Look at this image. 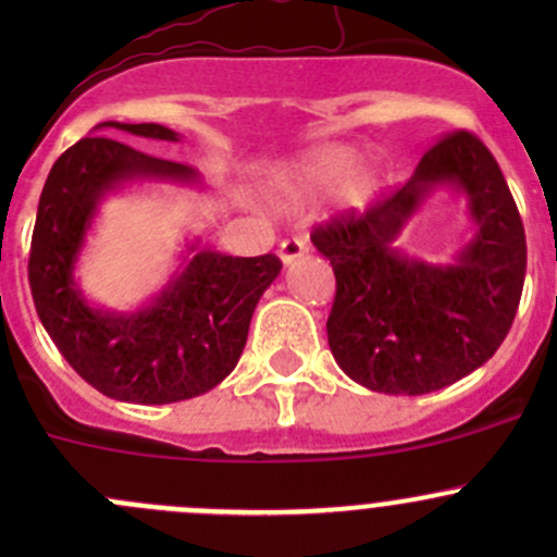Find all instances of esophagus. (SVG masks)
<instances>
[{"label":"esophagus","instance_id":"34e87169","mask_svg":"<svg viewBox=\"0 0 557 557\" xmlns=\"http://www.w3.org/2000/svg\"><path fill=\"white\" fill-rule=\"evenodd\" d=\"M307 250H310V247H307V243L301 237L283 239V243H280V261H283L285 267H290V263L299 261Z\"/></svg>","mask_w":557,"mask_h":557}]
</instances>
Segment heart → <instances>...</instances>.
I'll list each match as a JSON object with an SVG mask.
<instances>
[{
    "mask_svg": "<svg viewBox=\"0 0 557 557\" xmlns=\"http://www.w3.org/2000/svg\"><path fill=\"white\" fill-rule=\"evenodd\" d=\"M358 164H361V150L352 145H323L296 164L285 166L274 180V188L285 205H299V201L312 199V196L345 183ZM374 180H377L374 170L361 174L363 185H372Z\"/></svg>",
    "mask_w": 557,
    "mask_h": 557,
    "instance_id": "1",
    "label": "heart"
}]
</instances>
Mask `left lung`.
Masks as SVG:
<instances>
[{"instance_id": "1", "label": "left lung", "mask_w": 557, "mask_h": 557, "mask_svg": "<svg viewBox=\"0 0 557 557\" xmlns=\"http://www.w3.org/2000/svg\"><path fill=\"white\" fill-rule=\"evenodd\" d=\"M440 184L470 201L475 237L453 264L404 257L392 243ZM334 267L329 347L358 385L423 396L458 383L502 347L525 280V232L491 150L469 132L442 137L412 177L367 212L312 232Z\"/></svg>"}]
</instances>
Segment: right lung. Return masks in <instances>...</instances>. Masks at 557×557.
I'll use <instances>...</instances> for the list:
<instances>
[{
    "label": "right lung",
    "mask_w": 557,
    "mask_h": 557,
    "mask_svg": "<svg viewBox=\"0 0 557 557\" xmlns=\"http://www.w3.org/2000/svg\"><path fill=\"white\" fill-rule=\"evenodd\" d=\"M134 137L177 143L159 123L107 121ZM196 185L199 174L117 139L83 137L45 180L29 252L37 314L70 367L115 401L172 404L201 396L232 374L263 290L283 263L277 256L239 258L188 245L177 272L137 312L99 310L75 283V263L107 194L126 183Z\"/></svg>",
    "instance_id": "right-lung-1"
}]
</instances>
